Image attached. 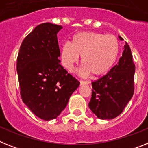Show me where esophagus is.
<instances>
[{
  "label": "esophagus",
  "mask_w": 148,
  "mask_h": 148,
  "mask_svg": "<svg viewBox=\"0 0 148 148\" xmlns=\"http://www.w3.org/2000/svg\"><path fill=\"white\" fill-rule=\"evenodd\" d=\"M88 84V82H84V81H80V85H87Z\"/></svg>",
  "instance_id": "34e87169"
}]
</instances>
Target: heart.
I'll return each mask as SVG.
<instances>
[{"label":"heart","mask_w":148,"mask_h":148,"mask_svg":"<svg viewBox=\"0 0 148 148\" xmlns=\"http://www.w3.org/2000/svg\"><path fill=\"white\" fill-rule=\"evenodd\" d=\"M119 53V41L113 35L100 32H83L74 35L71 43L66 42L61 48V64L72 72L81 57L80 73L95 76L102 75L113 67Z\"/></svg>","instance_id":"1"}]
</instances>
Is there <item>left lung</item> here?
Segmentation results:
<instances>
[{
  "mask_svg": "<svg viewBox=\"0 0 148 148\" xmlns=\"http://www.w3.org/2000/svg\"><path fill=\"white\" fill-rule=\"evenodd\" d=\"M119 38L123 40L120 36ZM134 73L131 50L125 42L118 64L92 82V97L88 106L98 118L113 119L122 113L134 92Z\"/></svg>",
  "mask_w": 148,
  "mask_h": 148,
  "instance_id": "1",
  "label": "left lung"
}]
</instances>
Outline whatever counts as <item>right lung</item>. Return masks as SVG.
<instances>
[{"mask_svg": "<svg viewBox=\"0 0 148 148\" xmlns=\"http://www.w3.org/2000/svg\"><path fill=\"white\" fill-rule=\"evenodd\" d=\"M62 27L37 26L21 45L17 73L23 103L38 118L56 119L80 82L60 64L57 34Z\"/></svg>", "mask_w": 148, "mask_h": 148, "instance_id": "right-lung-1", "label": "right lung"}]
</instances>
